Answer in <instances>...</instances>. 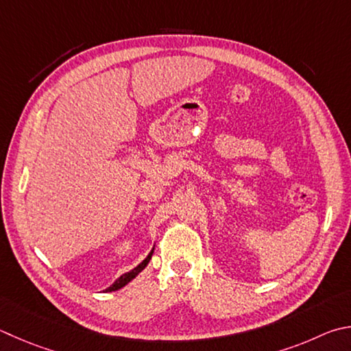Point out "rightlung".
Masks as SVG:
<instances>
[{
    "mask_svg": "<svg viewBox=\"0 0 351 351\" xmlns=\"http://www.w3.org/2000/svg\"><path fill=\"white\" fill-rule=\"evenodd\" d=\"M154 250H155V248H152V252L147 254V258H145L141 264L136 265L135 269H133V270L124 273L123 276H119V278L117 279V281H114V282L109 287V289H106V291H114V290L123 289V287L129 284L133 278H136V276H138V273H141V271L145 269V267H147L149 261L152 259V254H154Z\"/></svg>",
    "mask_w": 351,
    "mask_h": 351,
    "instance_id": "add662e5",
    "label": "right lung"
}]
</instances>
